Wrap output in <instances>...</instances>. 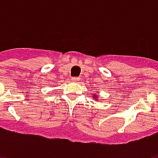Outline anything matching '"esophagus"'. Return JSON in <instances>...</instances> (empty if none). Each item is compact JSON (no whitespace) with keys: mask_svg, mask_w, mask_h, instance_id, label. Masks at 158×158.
I'll return each instance as SVG.
<instances>
[{"mask_svg":"<svg viewBox=\"0 0 158 158\" xmlns=\"http://www.w3.org/2000/svg\"><path fill=\"white\" fill-rule=\"evenodd\" d=\"M79 77H72V80H73V82H78L79 81Z\"/></svg>","mask_w":158,"mask_h":158,"instance_id":"obj_1","label":"esophagus"}]
</instances>
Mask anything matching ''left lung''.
<instances>
[{"instance_id":"8db88e82","label":"left lung","mask_w":158,"mask_h":158,"mask_svg":"<svg viewBox=\"0 0 158 158\" xmlns=\"http://www.w3.org/2000/svg\"><path fill=\"white\" fill-rule=\"evenodd\" d=\"M94 96H95V95H94Z\"/></svg>"}]
</instances>
